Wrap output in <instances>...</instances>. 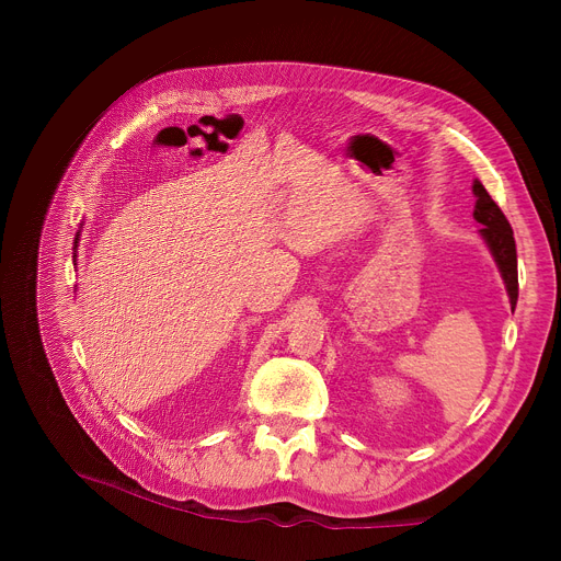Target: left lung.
<instances>
[{
	"label": "left lung",
	"mask_w": 561,
	"mask_h": 561,
	"mask_svg": "<svg viewBox=\"0 0 561 561\" xmlns=\"http://www.w3.org/2000/svg\"><path fill=\"white\" fill-rule=\"evenodd\" d=\"M473 195H476L473 218L482 225L480 236L497 265L500 277L505 282L510 305L514 311L518 300V263H516V241H514L512 225L507 222L505 214L500 211V206L491 199V195L478 180L473 182Z\"/></svg>",
	"instance_id": "left-lung-1"
}]
</instances>
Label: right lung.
Returning a JSON list of instances; mask_svg holds the SVG:
<instances>
[{
	"label": "right lung",
	"instance_id": "obj_1",
	"mask_svg": "<svg viewBox=\"0 0 561 561\" xmlns=\"http://www.w3.org/2000/svg\"><path fill=\"white\" fill-rule=\"evenodd\" d=\"M79 236H81V233L77 231V239H75V259H77V245H79Z\"/></svg>",
	"mask_w": 561,
	"mask_h": 561
}]
</instances>
